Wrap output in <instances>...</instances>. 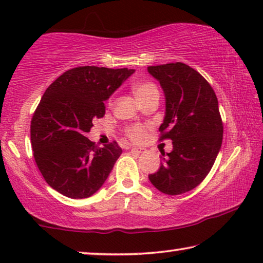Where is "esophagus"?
Masks as SVG:
<instances>
[{"label":"esophagus","mask_w":263,"mask_h":263,"mask_svg":"<svg viewBox=\"0 0 263 263\" xmlns=\"http://www.w3.org/2000/svg\"><path fill=\"white\" fill-rule=\"evenodd\" d=\"M130 151L132 152H135V153H142V149L136 148V147H130Z\"/></svg>","instance_id":"34e87169"}]
</instances>
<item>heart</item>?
Segmentation results:
<instances>
[{
	"instance_id": "1",
	"label": "heart",
	"mask_w": 263,
	"mask_h": 263,
	"mask_svg": "<svg viewBox=\"0 0 263 263\" xmlns=\"http://www.w3.org/2000/svg\"><path fill=\"white\" fill-rule=\"evenodd\" d=\"M133 92H134L135 98L140 101V103H142L154 94H159V90H157V87L155 84L149 82V81H139V82L133 84ZM145 134H147V128L144 126H141V124L129 126L126 129V135L133 142H142Z\"/></svg>"
}]
</instances>
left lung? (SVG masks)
<instances>
[{
    "mask_svg": "<svg viewBox=\"0 0 263 263\" xmlns=\"http://www.w3.org/2000/svg\"><path fill=\"white\" fill-rule=\"evenodd\" d=\"M165 96L160 141L172 140L159 171L149 175L156 189L180 195L197 187L219 154L223 123L215 91L199 71L182 62L148 67Z\"/></svg>",
    "mask_w": 263,
    "mask_h": 263,
    "instance_id": "left-lung-1",
    "label": "left lung"
}]
</instances>
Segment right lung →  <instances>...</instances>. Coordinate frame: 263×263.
Here are the masks:
<instances>
[{
  "label": "right lung",
  "instance_id": "obj_1",
  "mask_svg": "<svg viewBox=\"0 0 263 263\" xmlns=\"http://www.w3.org/2000/svg\"><path fill=\"white\" fill-rule=\"evenodd\" d=\"M134 69L84 66L64 71L47 90L31 119L34 159L46 182L70 199H86L102 187L122 149L100 148L86 137L92 120L106 114L104 101Z\"/></svg>",
  "mask_w": 263,
  "mask_h": 263
}]
</instances>
